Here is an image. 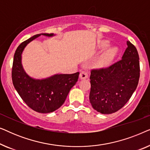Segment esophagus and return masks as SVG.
I'll use <instances>...</instances> for the list:
<instances>
[{
  "mask_svg": "<svg viewBox=\"0 0 150 150\" xmlns=\"http://www.w3.org/2000/svg\"><path fill=\"white\" fill-rule=\"evenodd\" d=\"M89 76V73H88V71H82L81 74H80V78H81V79H85L88 78Z\"/></svg>",
  "mask_w": 150,
  "mask_h": 150,
  "instance_id": "1",
  "label": "esophagus"
}]
</instances>
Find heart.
Masks as SVG:
<instances>
[{
    "instance_id": "obj_1",
    "label": "heart",
    "mask_w": 150,
    "mask_h": 150,
    "mask_svg": "<svg viewBox=\"0 0 150 150\" xmlns=\"http://www.w3.org/2000/svg\"><path fill=\"white\" fill-rule=\"evenodd\" d=\"M108 46V42H102L100 44V48H105ZM117 53V48H112L105 51L96 61V65L98 67H106L110 64Z\"/></svg>"
}]
</instances>
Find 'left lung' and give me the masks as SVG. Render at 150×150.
<instances>
[{"label": "left lung", "instance_id": "8db88e82", "mask_svg": "<svg viewBox=\"0 0 150 150\" xmlns=\"http://www.w3.org/2000/svg\"><path fill=\"white\" fill-rule=\"evenodd\" d=\"M127 45L120 61L107 67L91 70L89 101L92 107L102 114H111L121 109L138 85L139 54L132 43L127 41Z\"/></svg>", "mask_w": 150, "mask_h": 150}]
</instances>
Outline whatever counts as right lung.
<instances>
[{
    "label": "right lung",
    "instance_id": "1",
    "mask_svg": "<svg viewBox=\"0 0 150 150\" xmlns=\"http://www.w3.org/2000/svg\"><path fill=\"white\" fill-rule=\"evenodd\" d=\"M41 35H54L53 33L38 34L21 43L14 54L11 77L14 87L28 107L41 113H49L63 105L71 87L78 81L79 72L56 74L43 80L28 76L22 66V52L28 43Z\"/></svg>",
    "mask_w": 150,
    "mask_h": 150
}]
</instances>
